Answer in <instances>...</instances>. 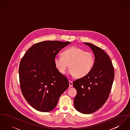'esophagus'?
<instances>
[{"label": "esophagus", "mask_w": 130, "mask_h": 130, "mask_svg": "<svg viewBox=\"0 0 130 130\" xmlns=\"http://www.w3.org/2000/svg\"><path fill=\"white\" fill-rule=\"evenodd\" d=\"M69 87H71L73 86V82L71 80H69Z\"/></svg>", "instance_id": "34e87169"}]
</instances>
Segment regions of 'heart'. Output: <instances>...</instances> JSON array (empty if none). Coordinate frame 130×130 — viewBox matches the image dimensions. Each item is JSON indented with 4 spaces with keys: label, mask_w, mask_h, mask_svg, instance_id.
<instances>
[{
    "label": "heart",
    "mask_w": 130,
    "mask_h": 130,
    "mask_svg": "<svg viewBox=\"0 0 130 130\" xmlns=\"http://www.w3.org/2000/svg\"><path fill=\"white\" fill-rule=\"evenodd\" d=\"M61 57H55L56 68L64 74L69 67V73L77 78L87 76L91 71L95 63L94 55L89 51H84L76 46H70L61 53Z\"/></svg>",
    "instance_id": "1"
}]
</instances>
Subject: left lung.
Here are the masks:
<instances>
[{
    "label": "left lung",
    "mask_w": 130,
    "mask_h": 130,
    "mask_svg": "<svg viewBox=\"0 0 130 130\" xmlns=\"http://www.w3.org/2000/svg\"><path fill=\"white\" fill-rule=\"evenodd\" d=\"M89 46L95 55V63L90 73L73 82L77 91L74 100L76 110L84 114L94 112L107 101L115 77L113 66L109 57L102 48L91 43Z\"/></svg>",
    "instance_id": "left-lung-1"
}]
</instances>
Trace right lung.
<instances>
[{
  "label": "right lung",
  "instance_id": "1",
  "mask_svg": "<svg viewBox=\"0 0 130 130\" xmlns=\"http://www.w3.org/2000/svg\"><path fill=\"white\" fill-rule=\"evenodd\" d=\"M70 42L46 41L33 45L20 62L19 73L23 97L31 107L48 112L69 87L67 77L56 68L54 59Z\"/></svg>",
  "mask_w": 130,
  "mask_h": 130
}]
</instances>
